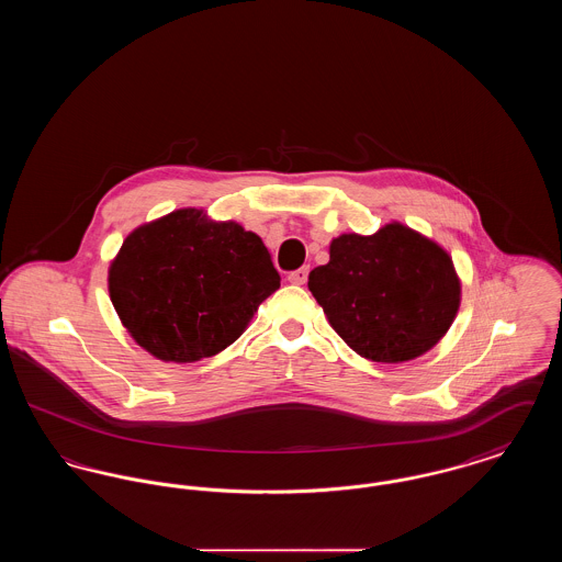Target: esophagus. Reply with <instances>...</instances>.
<instances>
[{
	"label": "esophagus",
	"mask_w": 562,
	"mask_h": 562,
	"mask_svg": "<svg viewBox=\"0 0 562 562\" xmlns=\"http://www.w3.org/2000/svg\"><path fill=\"white\" fill-rule=\"evenodd\" d=\"M307 273H310V268L305 266V268L294 269L289 273V282L291 284H296V286H301V284H305L307 282Z\"/></svg>",
	"instance_id": "esophagus-1"
}]
</instances>
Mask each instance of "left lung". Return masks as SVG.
I'll list each match as a JSON object with an SVG mask.
<instances>
[{"label": "left lung", "instance_id": "obj_1", "mask_svg": "<svg viewBox=\"0 0 562 562\" xmlns=\"http://www.w3.org/2000/svg\"><path fill=\"white\" fill-rule=\"evenodd\" d=\"M307 286L349 348L387 364L434 348L461 301L449 252L402 223L335 238L330 261L310 271Z\"/></svg>", "mask_w": 562, "mask_h": 562}]
</instances>
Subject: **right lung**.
<instances>
[{"instance_id":"add662e5","label":"right lung","mask_w":562,"mask_h":562,"mask_svg":"<svg viewBox=\"0 0 562 562\" xmlns=\"http://www.w3.org/2000/svg\"><path fill=\"white\" fill-rule=\"evenodd\" d=\"M278 289L263 240L198 209L136 227L109 268L120 321L164 362H195L232 346Z\"/></svg>"}]
</instances>
